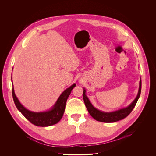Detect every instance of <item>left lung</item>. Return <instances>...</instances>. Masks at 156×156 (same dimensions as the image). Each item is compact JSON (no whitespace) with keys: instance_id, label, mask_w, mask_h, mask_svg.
I'll return each mask as SVG.
<instances>
[{"instance_id":"1","label":"left lung","mask_w":156,"mask_h":156,"mask_svg":"<svg viewBox=\"0 0 156 156\" xmlns=\"http://www.w3.org/2000/svg\"><path fill=\"white\" fill-rule=\"evenodd\" d=\"M141 90V80L140 78V85H139V90L138 92V94L136 98L134 99L129 105L126 107L112 111V112H104V111L100 110L93 106L91 101L89 99L88 97L86 94V90L83 87V100L86 105V108L87 109L89 113L91 116L94 119L96 120L104 122V123H113L120 120H122L126 117L134 108L135 105L137 103V101L140 96Z\"/></svg>"}]
</instances>
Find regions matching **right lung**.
<instances>
[{
    "mask_svg": "<svg viewBox=\"0 0 156 156\" xmlns=\"http://www.w3.org/2000/svg\"><path fill=\"white\" fill-rule=\"evenodd\" d=\"M13 84V82H12ZM74 83L60 95L54 105L49 110L43 112H33L22 105L15 95L14 88L12 90V96L17 109L31 123L37 126H50L57 123L62 118L66 105V102L72 90L76 86Z\"/></svg>",
    "mask_w": 156,
    "mask_h": 156,
    "instance_id": "1",
    "label": "right lung"
}]
</instances>
